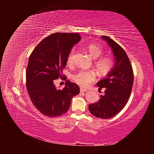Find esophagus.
I'll list each match as a JSON object with an SVG mask.
<instances>
[{"label": "esophagus", "mask_w": 154, "mask_h": 154, "mask_svg": "<svg viewBox=\"0 0 154 154\" xmlns=\"http://www.w3.org/2000/svg\"><path fill=\"white\" fill-rule=\"evenodd\" d=\"M80 91L81 92H87V89H84V88H80Z\"/></svg>", "instance_id": "obj_1"}]
</instances>
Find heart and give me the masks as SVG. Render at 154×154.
<instances>
[{"label": "heart", "mask_w": 154, "mask_h": 154, "mask_svg": "<svg viewBox=\"0 0 154 154\" xmlns=\"http://www.w3.org/2000/svg\"><path fill=\"white\" fill-rule=\"evenodd\" d=\"M86 49L91 57L96 59L94 66L100 75H106L112 70L114 66V60L110 55L101 57L103 53V49L101 45L95 43H90L87 45ZM75 53V48H72L70 51L67 58L69 64L71 65L73 63ZM96 76V72L92 70L81 69L73 74L72 79L79 85L85 87L89 85V83L94 81Z\"/></svg>", "instance_id": "1"}]
</instances>
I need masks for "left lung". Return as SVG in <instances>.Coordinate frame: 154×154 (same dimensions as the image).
I'll return each mask as SVG.
<instances>
[{
  "instance_id": "1",
  "label": "left lung",
  "mask_w": 154,
  "mask_h": 154,
  "mask_svg": "<svg viewBox=\"0 0 154 154\" xmlns=\"http://www.w3.org/2000/svg\"><path fill=\"white\" fill-rule=\"evenodd\" d=\"M113 52L115 64L105 79L97 83L105 95L98 101L88 105L90 112L96 118L109 119L117 115L127 103L132 92L134 74L130 60L125 50L107 36H101Z\"/></svg>"
}]
</instances>
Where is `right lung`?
<instances>
[{
	"label": "right lung",
	"mask_w": 154,
	"mask_h": 154,
	"mask_svg": "<svg viewBox=\"0 0 154 154\" xmlns=\"http://www.w3.org/2000/svg\"><path fill=\"white\" fill-rule=\"evenodd\" d=\"M80 40L78 33H53L42 40L30 55L26 70L27 91L36 109L46 116L66 114L72 97L80 93V87L69 80L62 90L57 88L54 82L62 78L68 54Z\"/></svg>",
	"instance_id": "1"
}]
</instances>
